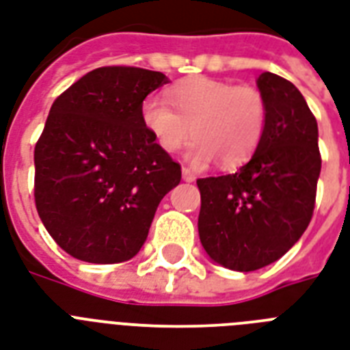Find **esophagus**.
<instances>
[{"mask_svg": "<svg viewBox=\"0 0 350 350\" xmlns=\"http://www.w3.org/2000/svg\"><path fill=\"white\" fill-rule=\"evenodd\" d=\"M181 174H183V181H187V183H192V181L196 180V174L191 169H187V167H183Z\"/></svg>", "mask_w": 350, "mask_h": 350, "instance_id": "esophagus-1", "label": "esophagus"}]
</instances>
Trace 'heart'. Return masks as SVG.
I'll return each mask as SVG.
<instances>
[{
	"label": "heart",
	"mask_w": 350,
	"mask_h": 350,
	"mask_svg": "<svg viewBox=\"0 0 350 350\" xmlns=\"http://www.w3.org/2000/svg\"><path fill=\"white\" fill-rule=\"evenodd\" d=\"M174 109L159 96L142 103V121L154 142L176 152L194 136L187 159L205 165L219 158L224 167H238L254 154L267 125V101L250 85L213 78H192L169 92Z\"/></svg>",
	"instance_id": "1"
}]
</instances>
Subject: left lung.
<instances>
[{
	"label": "left lung",
	"instance_id": "obj_1",
	"mask_svg": "<svg viewBox=\"0 0 350 350\" xmlns=\"http://www.w3.org/2000/svg\"><path fill=\"white\" fill-rule=\"evenodd\" d=\"M267 101L260 145L238 172L198 180V232L211 260L250 272L271 265L309 227L321 158L318 123L291 81L272 72L256 79Z\"/></svg>",
	"mask_w": 350,
	"mask_h": 350
}]
</instances>
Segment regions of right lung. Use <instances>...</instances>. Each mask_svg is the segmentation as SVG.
I'll list each match as a JSON object with an SVG mask.
<instances>
[{
	"label": "right lung",
	"mask_w": 350,
	"mask_h": 350,
	"mask_svg": "<svg viewBox=\"0 0 350 350\" xmlns=\"http://www.w3.org/2000/svg\"><path fill=\"white\" fill-rule=\"evenodd\" d=\"M161 72L101 67L51 107L34 150L36 208L54 241L87 263H121L145 243L181 167L143 126L142 103Z\"/></svg>",
	"instance_id": "obj_1"
}]
</instances>
